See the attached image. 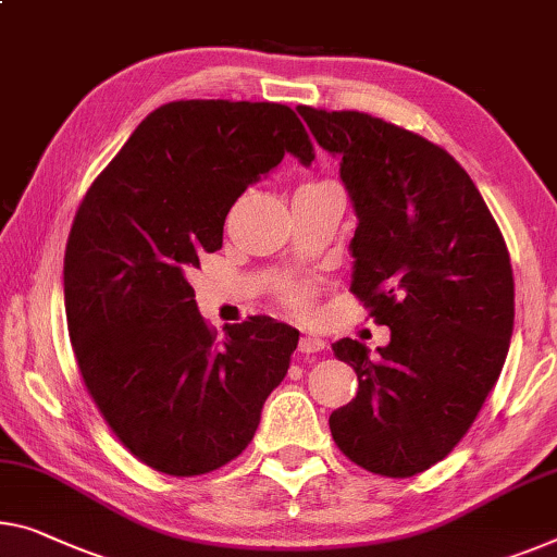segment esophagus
Instances as JSON below:
<instances>
[{
  "mask_svg": "<svg viewBox=\"0 0 557 557\" xmlns=\"http://www.w3.org/2000/svg\"><path fill=\"white\" fill-rule=\"evenodd\" d=\"M325 350V339H320L318 335H302L300 337V352L302 355H314Z\"/></svg>",
  "mask_w": 557,
  "mask_h": 557,
  "instance_id": "obj_1",
  "label": "esophagus"
}]
</instances>
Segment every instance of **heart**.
<instances>
[{"mask_svg": "<svg viewBox=\"0 0 557 557\" xmlns=\"http://www.w3.org/2000/svg\"><path fill=\"white\" fill-rule=\"evenodd\" d=\"M293 300H295V302H302V300H305V293H302L300 287L293 289Z\"/></svg>", "mask_w": 557, "mask_h": 557, "instance_id": "b5f03b06", "label": "heart"}]
</instances>
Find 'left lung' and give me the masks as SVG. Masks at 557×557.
<instances>
[{"label":"left lung","mask_w":557,"mask_h":557,"mask_svg":"<svg viewBox=\"0 0 557 557\" xmlns=\"http://www.w3.org/2000/svg\"><path fill=\"white\" fill-rule=\"evenodd\" d=\"M358 214L350 293L389 343L332 345L358 395L330 414L360 468L412 478L475 422L508 358L516 282L500 227L475 182L430 139L364 112L297 107Z\"/></svg>","instance_id":"1"}]
</instances>
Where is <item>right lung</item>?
Masks as SVG:
<instances>
[{
	"label": "right lung",
	"mask_w": 557,
	"mask_h": 557,
	"mask_svg": "<svg viewBox=\"0 0 557 557\" xmlns=\"http://www.w3.org/2000/svg\"><path fill=\"white\" fill-rule=\"evenodd\" d=\"M285 154L314 160L287 104L180 99L139 122L74 214L64 250L74 360L120 443L164 475L235 460L287 375L300 332L255 314L220 337L187 282L222 247L230 207Z\"/></svg>",
	"instance_id": "add662e5"
}]
</instances>
